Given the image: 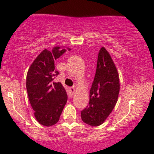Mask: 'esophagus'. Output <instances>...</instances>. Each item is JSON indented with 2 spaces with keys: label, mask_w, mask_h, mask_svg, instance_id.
Wrapping results in <instances>:
<instances>
[{
  "label": "esophagus",
  "mask_w": 154,
  "mask_h": 154,
  "mask_svg": "<svg viewBox=\"0 0 154 154\" xmlns=\"http://www.w3.org/2000/svg\"><path fill=\"white\" fill-rule=\"evenodd\" d=\"M69 92H70L71 94L73 95L74 93H75V87H71V88H69Z\"/></svg>",
  "instance_id": "obj_1"
}]
</instances>
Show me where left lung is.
I'll return each mask as SVG.
<instances>
[{
    "mask_svg": "<svg viewBox=\"0 0 154 154\" xmlns=\"http://www.w3.org/2000/svg\"><path fill=\"white\" fill-rule=\"evenodd\" d=\"M120 90L119 75L110 53L102 47L99 53L96 75L90 90L89 105L81 112L82 121L99 126L113 110Z\"/></svg>",
    "mask_w": 154,
    "mask_h": 154,
    "instance_id": "8db88e82",
    "label": "left lung"
}]
</instances>
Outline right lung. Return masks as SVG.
<instances>
[{
	"label": "right lung",
	"mask_w": 154,
	"mask_h": 154,
	"mask_svg": "<svg viewBox=\"0 0 154 154\" xmlns=\"http://www.w3.org/2000/svg\"><path fill=\"white\" fill-rule=\"evenodd\" d=\"M66 50L70 48L58 46L51 51L44 49L32 63L26 75V90L34 116L46 127L58 122L67 101L66 90L61 83L53 82L58 73L55 70V60Z\"/></svg>",
	"instance_id": "right-lung-1"
}]
</instances>
